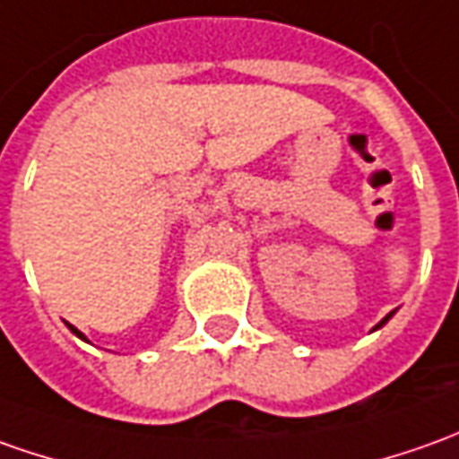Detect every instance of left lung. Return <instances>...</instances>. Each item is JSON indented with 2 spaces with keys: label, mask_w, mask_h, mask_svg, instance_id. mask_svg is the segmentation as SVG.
<instances>
[{
  "label": "left lung",
  "mask_w": 459,
  "mask_h": 459,
  "mask_svg": "<svg viewBox=\"0 0 459 459\" xmlns=\"http://www.w3.org/2000/svg\"><path fill=\"white\" fill-rule=\"evenodd\" d=\"M389 316H392V314H389ZM389 316H385V319L379 321V324H377V329H379V326H382V324H385V321H386V319H389Z\"/></svg>",
  "instance_id": "obj_1"
}]
</instances>
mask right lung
I'll list each match as a JSON object with an SVG mask.
<instances>
[{
    "label": "right lung",
    "mask_w": 459,
    "mask_h": 459,
    "mask_svg": "<svg viewBox=\"0 0 459 459\" xmlns=\"http://www.w3.org/2000/svg\"><path fill=\"white\" fill-rule=\"evenodd\" d=\"M67 326H70V329H73V332H74V334H77V336H80V339H85V336H82V334H80V332H77V329H74V326H73V324H67Z\"/></svg>",
    "instance_id": "right-lung-1"
}]
</instances>
